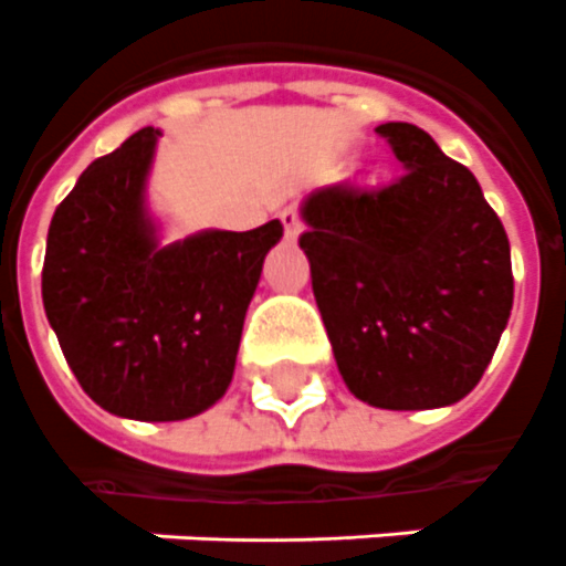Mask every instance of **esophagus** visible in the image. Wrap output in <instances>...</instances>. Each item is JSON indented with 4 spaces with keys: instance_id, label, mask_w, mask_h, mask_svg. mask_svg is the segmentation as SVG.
Returning <instances> with one entry per match:
<instances>
[{
    "instance_id": "obj_1",
    "label": "esophagus",
    "mask_w": 566,
    "mask_h": 566,
    "mask_svg": "<svg viewBox=\"0 0 566 566\" xmlns=\"http://www.w3.org/2000/svg\"><path fill=\"white\" fill-rule=\"evenodd\" d=\"M280 221H283V228H286V239L301 237V230H304V221H301V216H297L295 207H286V210L280 212Z\"/></svg>"
}]
</instances>
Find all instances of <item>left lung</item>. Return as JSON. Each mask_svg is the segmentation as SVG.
<instances>
[{"label":"left lung","instance_id":"1","mask_svg":"<svg viewBox=\"0 0 566 566\" xmlns=\"http://www.w3.org/2000/svg\"><path fill=\"white\" fill-rule=\"evenodd\" d=\"M377 134L403 175L312 192L301 248L350 395L377 409H441L476 388L500 345L512 248L473 171L427 130L386 122Z\"/></svg>","mask_w":566,"mask_h":566}]
</instances>
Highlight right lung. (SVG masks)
Returning a JSON list of instances; mask_svg holds the SVG:
<instances>
[{
	"label": "right lung",
	"instance_id": "add662e5",
	"mask_svg": "<svg viewBox=\"0 0 566 566\" xmlns=\"http://www.w3.org/2000/svg\"><path fill=\"white\" fill-rule=\"evenodd\" d=\"M157 137L143 128L90 163L54 210L43 306L72 374L104 411L187 420L228 391L262 260L283 224L160 245L146 205Z\"/></svg>",
	"mask_w": 566,
	"mask_h": 566
}]
</instances>
